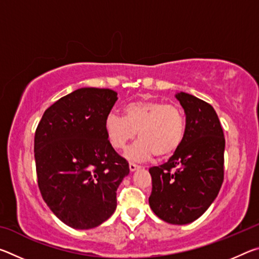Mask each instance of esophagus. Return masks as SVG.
Wrapping results in <instances>:
<instances>
[{
    "instance_id": "34e87169",
    "label": "esophagus",
    "mask_w": 259,
    "mask_h": 259,
    "mask_svg": "<svg viewBox=\"0 0 259 259\" xmlns=\"http://www.w3.org/2000/svg\"><path fill=\"white\" fill-rule=\"evenodd\" d=\"M129 169H130V171H136V170L139 169V165L133 163V162H130V163H129Z\"/></svg>"
}]
</instances>
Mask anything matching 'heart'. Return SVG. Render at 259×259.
<instances>
[{"instance_id": "heart-1", "label": "heart", "mask_w": 259, "mask_h": 259, "mask_svg": "<svg viewBox=\"0 0 259 259\" xmlns=\"http://www.w3.org/2000/svg\"><path fill=\"white\" fill-rule=\"evenodd\" d=\"M108 142L115 150H123L138 131L140 138L126 151V157L147 161L172 155L185 136V119L176 105L159 100H137L124 107V117L109 113L105 120Z\"/></svg>"}]
</instances>
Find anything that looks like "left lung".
<instances>
[{
	"label": "left lung",
	"mask_w": 259,
	"mask_h": 259,
	"mask_svg": "<svg viewBox=\"0 0 259 259\" xmlns=\"http://www.w3.org/2000/svg\"><path fill=\"white\" fill-rule=\"evenodd\" d=\"M186 115L182 145L168 162L150 168L148 202L170 224L194 222L213 202L224 181L225 138L211 105L190 94L176 95Z\"/></svg>",
	"instance_id": "obj_1"
}]
</instances>
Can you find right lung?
<instances>
[{
	"label": "right lung",
	"instance_id": "right-lung-1",
	"mask_svg": "<svg viewBox=\"0 0 259 259\" xmlns=\"http://www.w3.org/2000/svg\"><path fill=\"white\" fill-rule=\"evenodd\" d=\"M111 89L81 88L46 109L34 138L37 184L57 217L76 230L103 224L116 209L129 163L109 144L105 120Z\"/></svg>",
	"mask_w": 259,
	"mask_h": 259
}]
</instances>
